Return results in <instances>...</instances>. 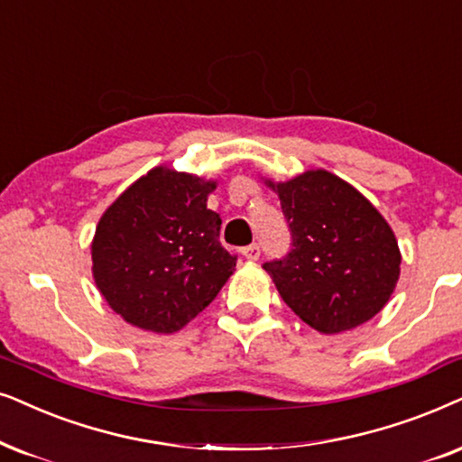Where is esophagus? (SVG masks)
Instances as JSON below:
<instances>
[{"instance_id":"34e87169","label":"esophagus","mask_w":462,"mask_h":462,"mask_svg":"<svg viewBox=\"0 0 462 462\" xmlns=\"http://www.w3.org/2000/svg\"><path fill=\"white\" fill-rule=\"evenodd\" d=\"M243 255H245V260L255 262L257 257H260V245H249V247H245Z\"/></svg>"}]
</instances>
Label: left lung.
<instances>
[{"mask_svg": "<svg viewBox=\"0 0 462 462\" xmlns=\"http://www.w3.org/2000/svg\"><path fill=\"white\" fill-rule=\"evenodd\" d=\"M266 186L279 194L291 251L263 270L282 302L312 329L340 334L376 317L399 281L395 232L340 177L317 169Z\"/></svg>", "mask_w": 462, "mask_h": 462, "instance_id": "left-lung-1", "label": "left lung"}]
</instances>
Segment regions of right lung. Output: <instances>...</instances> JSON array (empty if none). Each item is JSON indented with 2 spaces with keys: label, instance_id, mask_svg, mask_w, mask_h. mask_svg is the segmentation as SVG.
Masks as SVG:
<instances>
[{
  "label": "right lung",
  "instance_id": "right-lung-1",
  "mask_svg": "<svg viewBox=\"0 0 462 462\" xmlns=\"http://www.w3.org/2000/svg\"><path fill=\"white\" fill-rule=\"evenodd\" d=\"M217 181L156 167L98 219L92 279L116 315L153 334H175L213 302L236 268L207 208Z\"/></svg>",
  "mask_w": 462,
  "mask_h": 462
}]
</instances>
